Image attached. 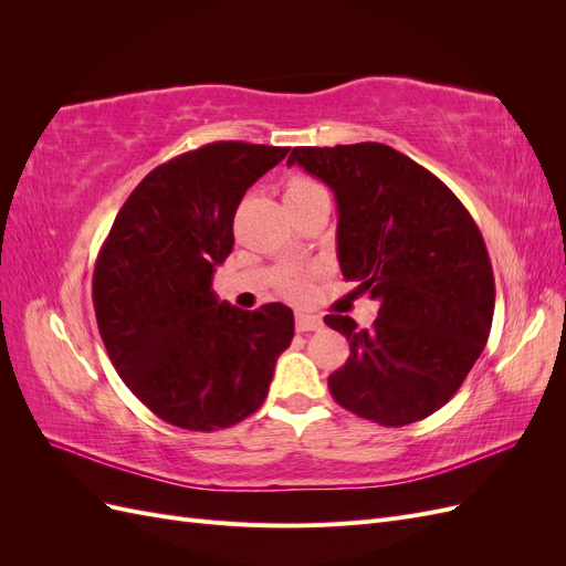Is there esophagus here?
Segmentation results:
<instances>
[{"label":"esophagus","instance_id":"1","mask_svg":"<svg viewBox=\"0 0 566 566\" xmlns=\"http://www.w3.org/2000/svg\"><path fill=\"white\" fill-rule=\"evenodd\" d=\"M295 328H297V333L321 331L323 328V321L318 316H312V314H297L295 316Z\"/></svg>","mask_w":566,"mask_h":566}]
</instances>
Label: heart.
I'll return each instance as SVG.
<instances>
[{
    "mask_svg": "<svg viewBox=\"0 0 566 566\" xmlns=\"http://www.w3.org/2000/svg\"><path fill=\"white\" fill-rule=\"evenodd\" d=\"M323 191V186L310 177H302L295 175L290 177L285 184V202L287 200H295V198H304L310 193ZM306 287H310V281H306V273L302 271H283L281 279H279V290L290 297V300H302L306 295Z\"/></svg>",
    "mask_w": 566,
    "mask_h": 566,
    "instance_id": "obj_1",
    "label": "heart"
}]
</instances>
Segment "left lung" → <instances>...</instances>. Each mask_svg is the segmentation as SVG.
<instances>
[{
    "mask_svg": "<svg viewBox=\"0 0 566 566\" xmlns=\"http://www.w3.org/2000/svg\"><path fill=\"white\" fill-rule=\"evenodd\" d=\"M337 200L342 276L380 302L370 328L347 335L349 358L328 387L354 416L401 427L432 416L465 382L491 333L495 283L484 238L451 188L391 146H297L287 165Z\"/></svg>",
    "mask_w": 566,
    "mask_h": 566,
    "instance_id": "1",
    "label": "left lung"
}]
</instances>
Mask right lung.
Here are the masks:
<instances>
[{
  "label": "right lung",
  "mask_w": 566,
  "mask_h": 566,
  "mask_svg": "<svg viewBox=\"0 0 566 566\" xmlns=\"http://www.w3.org/2000/svg\"><path fill=\"white\" fill-rule=\"evenodd\" d=\"M287 150L214 142L158 165L96 256L94 312L111 361L136 399L181 430L252 416L295 335L285 304L243 312L212 290L214 266L233 250L238 205Z\"/></svg>",
  "instance_id": "1"
}]
</instances>
